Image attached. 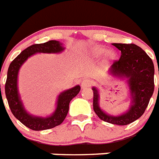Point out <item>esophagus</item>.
I'll return each instance as SVG.
<instances>
[{"instance_id":"1","label":"esophagus","mask_w":159,"mask_h":159,"mask_svg":"<svg viewBox=\"0 0 159 159\" xmlns=\"http://www.w3.org/2000/svg\"><path fill=\"white\" fill-rule=\"evenodd\" d=\"M92 85V81L89 80V79H85V80H84L82 81V83H81V87L83 88V89H86V88H89L90 86Z\"/></svg>"}]
</instances>
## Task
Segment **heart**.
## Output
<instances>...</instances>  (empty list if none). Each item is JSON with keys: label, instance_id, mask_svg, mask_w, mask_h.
Masks as SVG:
<instances>
[{"label": "heart", "instance_id": "b5f03b06", "mask_svg": "<svg viewBox=\"0 0 159 159\" xmlns=\"http://www.w3.org/2000/svg\"><path fill=\"white\" fill-rule=\"evenodd\" d=\"M105 52H106V50L103 49V48H95L94 50H93V54H94L95 56H99V55H102V54H103ZM110 56H111V54H110Z\"/></svg>", "mask_w": 159, "mask_h": 159}]
</instances>
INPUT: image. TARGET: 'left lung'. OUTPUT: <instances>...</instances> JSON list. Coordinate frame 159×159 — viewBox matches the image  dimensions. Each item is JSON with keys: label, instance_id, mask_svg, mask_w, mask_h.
<instances>
[{"label": "left lung", "instance_id": "obj_1", "mask_svg": "<svg viewBox=\"0 0 159 159\" xmlns=\"http://www.w3.org/2000/svg\"><path fill=\"white\" fill-rule=\"evenodd\" d=\"M121 52L120 59L115 61L111 72L116 76L129 79L132 105L126 113L119 116L107 115L98 106V92L93 90V111L101 120L119 125H125L139 118L148 107L154 90V66L153 61L139 46L133 43H112ZM159 75V70H158Z\"/></svg>", "mask_w": 159, "mask_h": 159}]
</instances>
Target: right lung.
Segmentation results:
<instances>
[{
    "label": "right lung",
    "mask_w": 159,
    "mask_h": 159,
    "mask_svg": "<svg viewBox=\"0 0 159 159\" xmlns=\"http://www.w3.org/2000/svg\"><path fill=\"white\" fill-rule=\"evenodd\" d=\"M63 49L61 43L55 40H51L44 43L33 44L18 55L9 66L5 85V92L9 107L15 117L25 126L33 130H48L61 125L68 113L70 102L80 91V86H75L59 95L57 109L51 116L47 118L37 117L28 114L20 101L17 89L18 72L23 63L34 53H57L63 51Z\"/></svg>",
    "instance_id": "right-lung-1"
}]
</instances>
